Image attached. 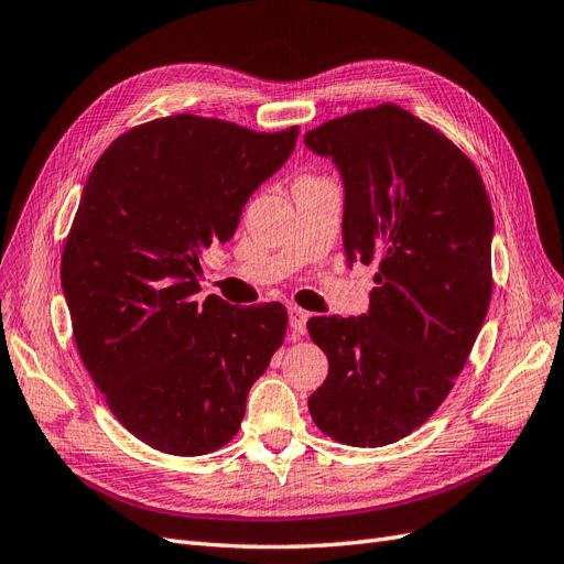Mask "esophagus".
I'll list each match as a JSON object with an SVG mask.
<instances>
[{
    "label": "esophagus",
    "mask_w": 564,
    "mask_h": 564,
    "mask_svg": "<svg viewBox=\"0 0 564 564\" xmlns=\"http://www.w3.org/2000/svg\"><path fill=\"white\" fill-rule=\"evenodd\" d=\"M290 311V327H293V332H295V335H304V332H306V321H308V311H304L302 306H290L288 308Z\"/></svg>",
    "instance_id": "1"
}]
</instances>
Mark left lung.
Instances as JSON below:
<instances>
[{"label": "left lung", "instance_id": "8db88e82", "mask_svg": "<svg viewBox=\"0 0 564 564\" xmlns=\"http://www.w3.org/2000/svg\"><path fill=\"white\" fill-rule=\"evenodd\" d=\"M304 141L344 176L346 258L379 267L367 316L306 323L329 360L308 411L329 440L388 446L442 406L486 321L490 199L460 145L398 104L332 118Z\"/></svg>", "mask_w": 564, "mask_h": 564}]
</instances>
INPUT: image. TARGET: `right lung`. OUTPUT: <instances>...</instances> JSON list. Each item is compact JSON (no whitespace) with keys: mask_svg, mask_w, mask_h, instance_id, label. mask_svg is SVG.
Listing matches in <instances>:
<instances>
[{"mask_svg":"<svg viewBox=\"0 0 564 564\" xmlns=\"http://www.w3.org/2000/svg\"><path fill=\"white\" fill-rule=\"evenodd\" d=\"M297 134L155 118L113 139L83 187L59 264L78 356L120 425L160 453L223 448L283 344V304L195 295L204 248L235 237Z\"/></svg>","mask_w":564,"mask_h":564,"instance_id":"add662e5","label":"right lung"}]
</instances>
